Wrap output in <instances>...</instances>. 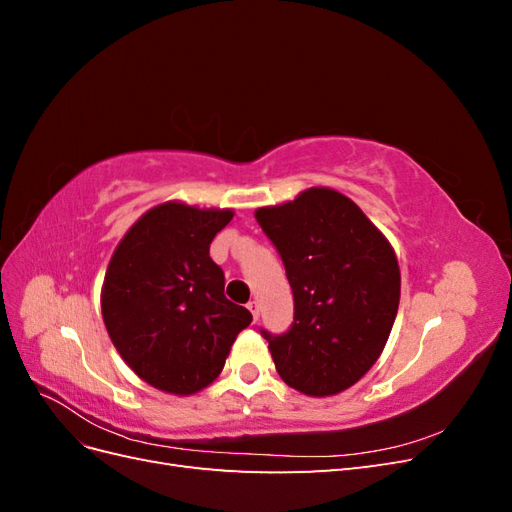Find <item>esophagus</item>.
I'll return each instance as SVG.
<instances>
[{
	"instance_id": "1",
	"label": "esophagus",
	"mask_w": 512,
	"mask_h": 512,
	"mask_svg": "<svg viewBox=\"0 0 512 512\" xmlns=\"http://www.w3.org/2000/svg\"><path fill=\"white\" fill-rule=\"evenodd\" d=\"M247 309H250V312H252L254 320L260 318V305H258V301H250V303H247Z\"/></svg>"
}]
</instances>
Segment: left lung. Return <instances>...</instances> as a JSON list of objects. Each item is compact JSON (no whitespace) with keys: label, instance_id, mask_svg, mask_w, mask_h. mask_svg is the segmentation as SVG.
<instances>
[{"label":"left lung","instance_id":"1","mask_svg":"<svg viewBox=\"0 0 512 512\" xmlns=\"http://www.w3.org/2000/svg\"><path fill=\"white\" fill-rule=\"evenodd\" d=\"M256 222L280 254L294 297L290 329H260L280 378L305 395L342 393L389 339L401 277L393 247L350 198L312 188L262 207Z\"/></svg>","mask_w":512,"mask_h":512}]
</instances>
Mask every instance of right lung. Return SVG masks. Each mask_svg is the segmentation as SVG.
Returning a JSON list of instances; mask_svg holds the SVG:
<instances>
[{
  "mask_svg": "<svg viewBox=\"0 0 512 512\" xmlns=\"http://www.w3.org/2000/svg\"><path fill=\"white\" fill-rule=\"evenodd\" d=\"M232 211L164 203L121 239L106 269L102 316L121 359L160 391L190 395L224 369L232 342L252 322L224 294L209 256Z\"/></svg>",
  "mask_w": 512,
  "mask_h": 512,
  "instance_id": "right-lung-1",
  "label": "right lung"
}]
</instances>
